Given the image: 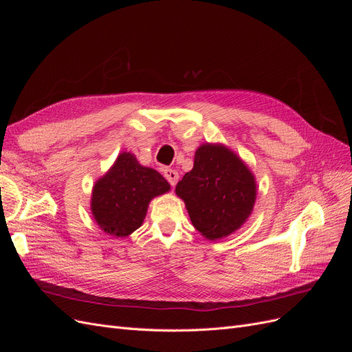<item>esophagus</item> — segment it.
Returning a JSON list of instances; mask_svg holds the SVG:
<instances>
[{"label":"esophagus","instance_id":"obj_1","mask_svg":"<svg viewBox=\"0 0 352 352\" xmlns=\"http://www.w3.org/2000/svg\"><path fill=\"white\" fill-rule=\"evenodd\" d=\"M163 175H164V177L168 180V184L172 185V186H175V185L177 184L179 173L176 172V170H173V168H166L164 172H163Z\"/></svg>","mask_w":352,"mask_h":352}]
</instances>
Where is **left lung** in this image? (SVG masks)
Instances as JSON below:
<instances>
[{"mask_svg": "<svg viewBox=\"0 0 352 352\" xmlns=\"http://www.w3.org/2000/svg\"><path fill=\"white\" fill-rule=\"evenodd\" d=\"M190 221L202 236L216 241L238 230L250 217L257 185L242 160L220 144L195 151L194 168L176 185Z\"/></svg>", "mask_w": 352, "mask_h": 352, "instance_id": "obj_1", "label": "left lung"}]
</instances>
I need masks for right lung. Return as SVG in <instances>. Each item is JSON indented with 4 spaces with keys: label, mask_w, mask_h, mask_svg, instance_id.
Returning <instances> with one entry per match:
<instances>
[{
    "label": "right lung",
    "mask_w": 352,
    "mask_h": 352,
    "mask_svg": "<svg viewBox=\"0 0 352 352\" xmlns=\"http://www.w3.org/2000/svg\"><path fill=\"white\" fill-rule=\"evenodd\" d=\"M168 189L157 170L141 166L131 153H122L94 185L92 216L104 232L117 238L129 236L142 225L150 201Z\"/></svg>",
    "instance_id": "add662e5"
}]
</instances>
